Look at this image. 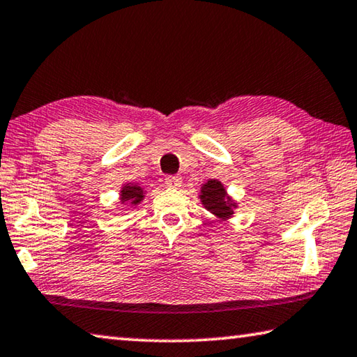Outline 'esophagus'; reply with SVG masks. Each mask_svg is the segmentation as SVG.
Masks as SVG:
<instances>
[{"label":"esophagus","instance_id":"obj_1","mask_svg":"<svg viewBox=\"0 0 357 357\" xmlns=\"http://www.w3.org/2000/svg\"><path fill=\"white\" fill-rule=\"evenodd\" d=\"M165 184L168 185V188H179L181 184H183V178L178 176V174H172V176H167L165 178Z\"/></svg>","mask_w":357,"mask_h":357}]
</instances>
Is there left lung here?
I'll list each match as a JSON object with an SVG mask.
<instances>
[{
  "mask_svg": "<svg viewBox=\"0 0 357 357\" xmlns=\"http://www.w3.org/2000/svg\"><path fill=\"white\" fill-rule=\"evenodd\" d=\"M200 199L203 206L220 219L230 218L234 214V208H236V203L227 195L222 183L218 179H211L203 184Z\"/></svg>",
  "mask_w": 357,
  "mask_h": 357,
  "instance_id": "1",
  "label": "left lung"
}]
</instances>
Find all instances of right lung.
Masks as SVG:
<instances>
[{
    "label": "right lung",
    "instance_id": "obj_1",
    "mask_svg": "<svg viewBox=\"0 0 357 357\" xmlns=\"http://www.w3.org/2000/svg\"><path fill=\"white\" fill-rule=\"evenodd\" d=\"M144 199V192L137 184H127L121 190V202L130 203V205H138Z\"/></svg>",
    "mask_w": 357,
    "mask_h": 357
}]
</instances>
